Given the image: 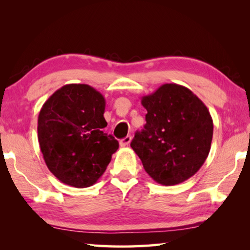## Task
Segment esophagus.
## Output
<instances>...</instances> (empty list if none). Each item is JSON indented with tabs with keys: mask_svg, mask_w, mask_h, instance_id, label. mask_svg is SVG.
Here are the masks:
<instances>
[{
	"mask_svg": "<svg viewBox=\"0 0 250 250\" xmlns=\"http://www.w3.org/2000/svg\"><path fill=\"white\" fill-rule=\"evenodd\" d=\"M131 140H132V138H131L130 135H128V137H125V139H122V140L120 141V146H128L130 145Z\"/></svg>",
	"mask_w": 250,
	"mask_h": 250,
	"instance_id": "esophagus-1",
	"label": "esophagus"
}]
</instances>
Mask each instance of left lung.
I'll use <instances>...</instances> for the list:
<instances>
[{
	"mask_svg": "<svg viewBox=\"0 0 250 250\" xmlns=\"http://www.w3.org/2000/svg\"><path fill=\"white\" fill-rule=\"evenodd\" d=\"M146 124L131 147L156 183L170 186L188 180L208 156L213 119L204 103L184 86L164 83L143 96Z\"/></svg>",
	"mask_w": 250,
	"mask_h": 250,
	"instance_id": "obj_1",
	"label": "left lung"
}]
</instances>
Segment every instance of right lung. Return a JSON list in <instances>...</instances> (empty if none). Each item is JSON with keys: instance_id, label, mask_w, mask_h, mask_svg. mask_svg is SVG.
I'll use <instances>...</instances> for the list:
<instances>
[{"instance_id": "obj_1", "label": "right lung", "mask_w": 250, "mask_h": 250, "mask_svg": "<svg viewBox=\"0 0 250 250\" xmlns=\"http://www.w3.org/2000/svg\"><path fill=\"white\" fill-rule=\"evenodd\" d=\"M104 97L84 83L59 88L42 107L37 135L48 170L62 183L83 188L104 174L119 147L107 126Z\"/></svg>"}]
</instances>
